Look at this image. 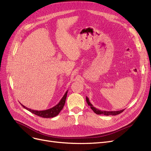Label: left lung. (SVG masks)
<instances>
[{
	"label": "left lung",
	"mask_w": 151,
	"mask_h": 151,
	"mask_svg": "<svg viewBox=\"0 0 151 151\" xmlns=\"http://www.w3.org/2000/svg\"><path fill=\"white\" fill-rule=\"evenodd\" d=\"M86 101H87V103H88L89 106H90L91 108L93 109V111L95 113H96L97 115H106V116L116 115H118V114H120V113H121L122 112L124 111V109H122V110H120V111H103V110L101 111V110H100V109H98V108H96L95 107H94L93 105L90 103L89 98L87 96H86Z\"/></svg>",
	"instance_id": "obj_1"
}]
</instances>
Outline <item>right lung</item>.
<instances>
[{
  "label": "right lung",
  "instance_id": "right-lung-1",
  "mask_svg": "<svg viewBox=\"0 0 151 151\" xmlns=\"http://www.w3.org/2000/svg\"><path fill=\"white\" fill-rule=\"evenodd\" d=\"M67 92H68V91H66V93H65L64 95H63V96L61 99L60 102H59L57 104H56L55 106L51 108L46 109V110H42V111L35 110V109H31L30 108H28L24 106L23 104H21L25 109H26L27 110H28L29 111L35 114V115H36L43 117V118H53V117H55L57 115H58L59 113H60V111L63 109V106H64L65 103L66 98H67Z\"/></svg>",
  "mask_w": 151,
  "mask_h": 151
}]
</instances>
